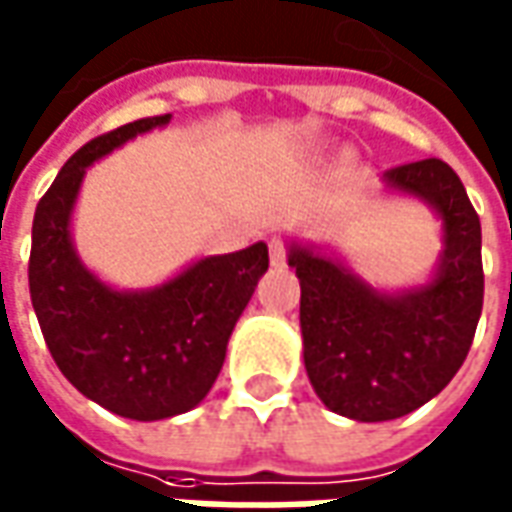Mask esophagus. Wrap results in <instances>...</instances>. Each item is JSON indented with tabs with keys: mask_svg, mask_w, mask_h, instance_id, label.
Segmentation results:
<instances>
[{
	"mask_svg": "<svg viewBox=\"0 0 512 512\" xmlns=\"http://www.w3.org/2000/svg\"><path fill=\"white\" fill-rule=\"evenodd\" d=\"M269 252H271V266H274V269H280V266H285V257H288V249H285V243L280 241V238H274V241L269 243Z\"/></svg>",
	"mask_w": 512,
	"mask_h": 512,
	"instance_id": "1",
	"label": "esophagus"
}]
</instances>
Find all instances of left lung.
Here are the masks:
<instances>
[{
	"label": "left lung",
	"instance_id": "1",
	"mask_svg": "<svg viewBox=\"0 0 512 512\" xmlns=\"http://www.w3.org/2000/svg\"><path fill=\"white\" fill-rule=\"evenodd\" d=\"M392 193L423 201L443 227L426 283L384 291L333 252L288 243L300 277L302 358L319 401L358 423L415 412L457 375L482 314V227L460 176L443 159L384 173Z\"/></svg>",
	"mask_w": 512,
	"mask_h": 512
}]
</instances>
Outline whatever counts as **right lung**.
Masks as SVG:
<instances>
[{
	"mask_svg": "<svg viewBox=\"0 0 512 512\" xmlns=\"http://www.w3.org/2000/svg\"><path fill=\"white\" fill-rule=\"evenodd\" d=\"M170 123L145 117L86 142L38 201L30 300L66 381L114 415L165 420L196 409L224 367L235 322L269 269L263 241L193 260L154 288H114L86 269L72 243L83 176L128 139Z\"/></svg>",
	"mask_w": 512,
	"mask_h": 512,
	"instance_id": "1",
	"label": "right lung"
}]
</instances>
